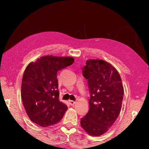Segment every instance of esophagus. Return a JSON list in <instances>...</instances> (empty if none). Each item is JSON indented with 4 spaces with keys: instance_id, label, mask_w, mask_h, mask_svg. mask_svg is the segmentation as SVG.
Returning <instances> with one entry per match:
<instances>
[{
    "instance_id": "34e87169",
    "label": "esophagus",
    "mask_w": 149,
    "mask_h": 149,
    "mask_svg": "<svg viewBox=\"0 0 149 149\" xmlns=\"http://www.w3.org/2000/svg\"><path fill=\"white\" fill-rule=\"evenodd\" d=\"M69 103H70V105H74L75 103H76V102L75 101H74V100H69Z\"/></svg>"
}]
</instances>
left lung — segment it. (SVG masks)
<instances>
[{
    "label": "left lung",
    "instance_id": "1",
    "mask_svg": "<svg viewBox=\"0 0 149 149\" xmlns=\"http://www.w3.org/2000/svg\"><path fill=\"white\" fill-rule=\"evenodd\" d=\"M89 90V110L81 119V126L89 135L107 132L120 114L123 97L120 75L109 63L89 60L82 68Z\"/></svg>",
    "mask_w": 149,
    "mask_h": 149
}]
</instances>
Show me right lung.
Wrapping results in <instances>:
<instances>
[{
    "label": "right lung",
    "instance_id": "1",
    "mask_svg": "<svg viewBox=\"0 0 149 149\" xmlns=\"http://www.w3.org/2000/svg\"><path fill=\"white\" fill-rule=\"evenodd\" d=\"M72 57L45 56L29 64L22 83V99L29 119L41 127L59 122L67 106L59 100L57 72L72 65Z\"/></svg>",
    "mask_w": 149,
    "mask_h": 149
}]
</instances>
